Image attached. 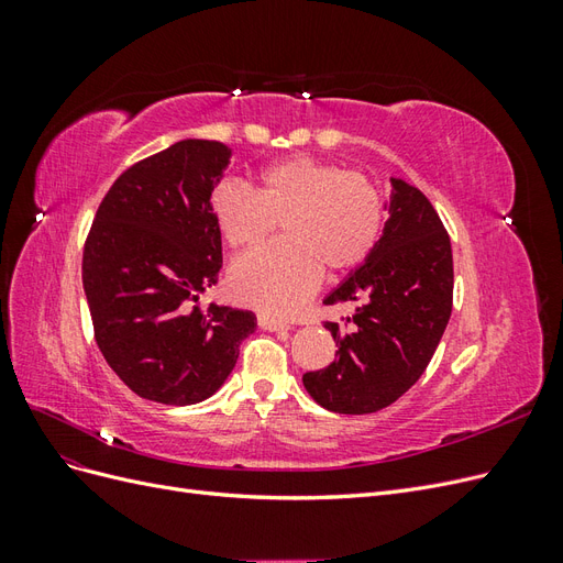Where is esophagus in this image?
<instances>
[{
  "label": "esophagus",
  "instance_id": "34e87169",
  "mask_svg": "<svg viewBox=\"0 0 563 563\" xmlns=\"http://www.w3.org/2000/svg\"><path fill=\"white\" fill-rule=\"evenodd\" d=\"M258 327L265 329V331H284V329H291V327H288V323H284V321L275 319V317H269V314H258Z\"/></svg>",
  "mask_w": 563,
  "mask_h": 563
}]
</instances>
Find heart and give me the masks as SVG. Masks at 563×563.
<instances>
[{
	"label": "heart",
	"mask_w": 563,
	"mask_h": 563,
	"mask_svg": "<svg viewBox=\"0 0 563 563\" xmlns=\"http://www.w3.org/2000/svg\"><path fill=\"white\" fill-rule=\"evenodd\" d=\"M225 244L246 251L284 228L286 242L253 251L230 269L236 300L272 317L296 314L331 275L360 267L383 232V197L366 176L314 157L269 164L258 192L225 180L211 197Z\"/></svg>",
	"instance_id": "b5f03b06"
}]
</instances>
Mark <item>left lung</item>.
Segmentation results:
<instances>
[{
    "label": "left lung",
    "instance_id": "8db88e82",
    "mask_svg": "<svg viewBox=\"0 0 563 563\" xmlns=\"http://www.w3.org/2000/svg\"><path fill=\"white\" fill-rule=\"evenodd\" d=\"M389 213L368 258L323 298L356 302L343 323L327 321L335 362L302 376L310 397L333 413L364 416L411 389L446 331L453 308L451 240L430 199L389 178Z\"/></svg>",
    "mask_w": 563,
    "mask_h": 563
}]
</instances>
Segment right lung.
Masks as SVG:
<instances>
[{
  "instance_id": "obj_1",
  "label": "right lung",
  "mask_w": 563,
  "mask_h": 563,
  "mask_svg": "<svg viewBox=\"0 0 563 563\" xmlns=\"http://www.w3.org/2000/svg\"><path fill=\"white\" fill-rule=\"evenodd\" d=\"M232 150L187 139L114 180L81 261L96 343L135 395L190 406L228 380L255 314L199 296L218 284L223 244L211 192Z\"/></svg>"
}]
</instances>
